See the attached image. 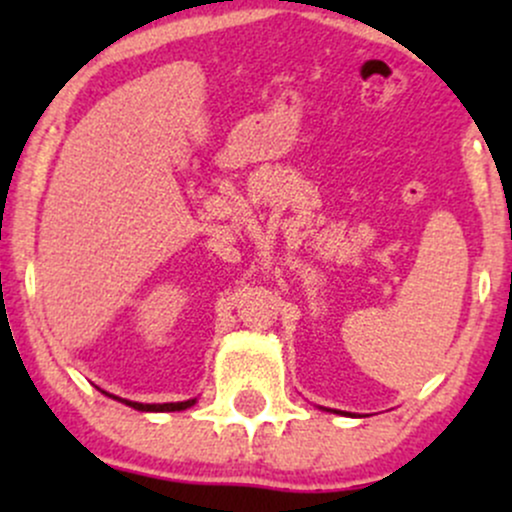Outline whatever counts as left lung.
Wrapping results in <instances>:
<instances>
[{
  "instance_id": "obj_1",
  "label": "left lung",
  "mask_w": 512,
  "mask_h": 512,
  "mask_svg": "<svg viewBox=\"0 0 512 512\" xmlns=\"http://www.w3.org/2000/svg\"><path fill=\"white\" fill-rule=\"evenodd\" d=\"M337 414H339V411H337Z\"/></svg>"
}]
</instances>
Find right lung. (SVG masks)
Listing matches in <instances>:
<instances>
[{
    "mask_svg": "<svg viewBox=\"0 0 512 512\" xmlns=\"http://www.w3.org/2000/svg\"><path fill=\"white\" fill-rule=\"evenodd\" d=\"M113 399H120V397H113ZM120 402L137 411H182V409H190L197 399H187V402H168V404H142V402H129V399H120Z\"/></svg>",
    "mask_w": 512,
    "mask_h": 512,
    "instance_id": "obj_1",
    "label": "right lung"
}]
</instances>
